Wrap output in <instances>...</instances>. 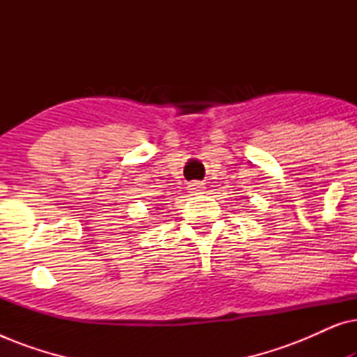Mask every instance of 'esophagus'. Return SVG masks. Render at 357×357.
Returning <instances> with one entry per match:
<instances>
[{"label":"esophagus","mask_w":357,"mask_h":357,"mask_svg":"<svg viewBox=\"0 0 357 357\" xmlns=\"http://www.w3.org/2000/svg\"><path fill=\"white\" fill-rule=\"evenodd\" d=\"M188 190H190V193H193V195L203 193L204 183H202V182H192V183L188 185Z\"/></svg>","instance_id":"obj_1"}]
</instances>
